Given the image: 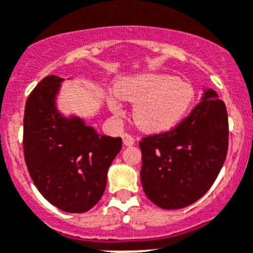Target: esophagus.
<instances>
[{
	"instance_id": "obj_1",
	"label": "esophagus",
	"mask_w": 253,
	"mask_h": 253,
	"mask_svg": "<svg viewBox=\"0 0 253 253\" xmlns=\"http://www.w3.org/2000/svg\"><path fill=\"white\" fill-rule=\"evenodd\" d=\"M123 142H124L125 146H133L134 145V138L131 137L130 134H128V133H125V134H123Z\"/></svg>"
}]
</instances>
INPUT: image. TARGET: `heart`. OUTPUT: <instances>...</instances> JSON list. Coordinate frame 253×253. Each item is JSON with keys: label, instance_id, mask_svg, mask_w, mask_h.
<instances>
[{"label": "heart", "instance_id": "heart-1", "mask_svg": "<svg viewBox=\"0 0 253 253\" xmlns=\"http://www.w3.org/2000/svg\"><path fill=\"white\" fill-rule=\"evenodd\" d=\"M115 93L124 101L135 103L133 118L142 130L159 133L174 128L193 107V85L168 75L147 74L124 79L115 86ZM108 106L116 116L123 108L115 98Z\"/></svg>", "mask_w": 253, "mask_h": 253}]
</instances>
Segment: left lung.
Returning <instances> with one entry per match:
<instances>
[{"label":"left lung","mask_w":253,"mask_h":253,"mask_svg":"<svg viewBox=\"0 0 253 253\" xmlns=\"http://www.w3.org/2000/svg\"><path fill=\"white\" fill-rule=\"evenodd\" d=\"M226 106L212 89L174 128L139 142L146 197L164 210L195 203L213 185L226 159Z\"/></svg>","instance_id":"8db88e82"}]
</instances>
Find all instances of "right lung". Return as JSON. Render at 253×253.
I'll return each mask as SVG.
<instances>
[{
	"instance_id": "obj_1",
	"label": "right lung",
	"mask_w": 253,
	"mask_h": 253,
	"mask_svg": "<svg viewBox=\"0 0 253 253\" xmlns=\"http://www.w3.org/2000/svg\"><path fill=\"white\" fill-rule=\"evenodd\" d=\"M62 81L46 76L29 94L23 122L24 160L47 202L68 213H83L103 195L107 170L123 141L98 134L80 118H64L55 106Z\"/></svg>"
}]
</instances>
